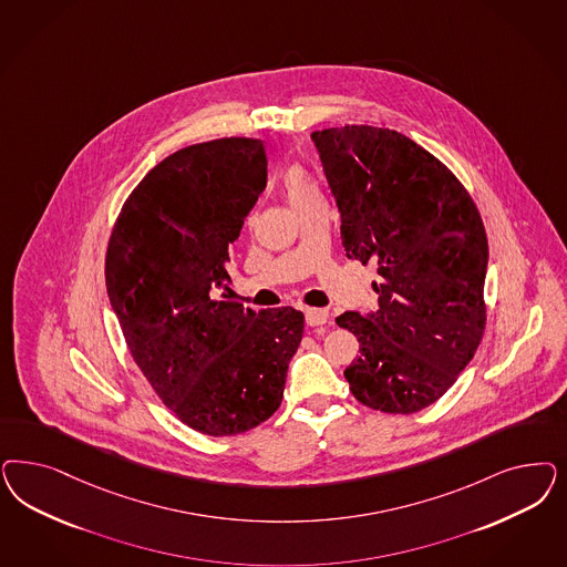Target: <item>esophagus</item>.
I'll return each mask as SVG.
<instances>
[{"label":"esophagus","instance_id":"34e87169","mask_svg":"<svg viewBox=\"0 0 567 567\" xmlns=\"http://www.w3.org/2000/svg\"><path fill=\"white\" fill-rule=\"evenodd\" d=\"M305 319H307V326L319 328V326L328 323L329 312L326 309H307L305 311Z\"/></svg>","mask_w":567,"mask_h":567}]
</instances>
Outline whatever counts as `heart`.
<instances>
[{
	"label": "heart",
	"mask_w": 567,
	"mask_h": 567,
	"mask_svg": "<svg viewBox=\"0 0 567 567\" xmlns=\"http://www.w3.org/2000/svg\"><path fill=\"white\" fill-rule=\"evenodd\" d=\"M281 183L286 187V194L292 202V206L309 200V198L319 194L317 185L312 183L311 175L300 165L288 166L281 175Z\"/></svg>",
	"instance_id": "b5f03b06"
}]
</instances>
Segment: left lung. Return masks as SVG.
<instances>
[{
  "label": "left lung",
  "mask_w": 567,
  "mask_h": 567,
  "mask_svg": "<svg viewBox=\"0 0 567 567\" xmlns=\"http://www.w3.org/2000/svg\"><path fill=\"white\" fill-rule=\"evenodd\" d=\"M342 217L348 258L378 265L380 309L336 319L361 357L344 378L354 399L417 413L457 382L486 326L488 239L457 177L392 128L311 133Z\"/></svg>",
  "instance_id": "1"
}]
</instances>
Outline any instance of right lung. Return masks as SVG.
Wrapping results in <instances>:
<instances>
[{"mask_svg":"<svg viewBox=\"0 0 567 567\" xmlns=\"http://www.w3.org/2000/svg\"><path fill=\"white\" fill-rule=\"evenodd\" d=\"M265 185L260 140L183 147L131 192L110 236L106 288L131 357L161 401L208 436L274 415L305 331L292 307L255 312L217 296Z\"/></svg>","mask_w":567,"mask_h":567,"instance_id":"add662e5","label":"right lung"}]
</instances>
